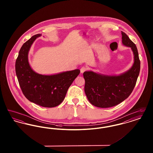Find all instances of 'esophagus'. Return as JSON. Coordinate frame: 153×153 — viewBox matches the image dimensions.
<instances>
[{
    "label": "esophagus",
    "mask_w": 153,
    "mask_h": 153,
    "mask_svg": "<svg viewBox=\"0 0 153 153\" xmlns=\"http://www.w3.org/2000/svg\"><path fill=\"white\" fill-rule=\"evenodd\" d=\"M88 69V68H87V66H82L80 69V72H81V73H83L84 72L87 71Z\"/></svg>",
    "instance_id": "1"
}]
</instances>
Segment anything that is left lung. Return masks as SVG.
<instances>
[{"mask_svg": "<svg viewBox=\"0 0 153 153\" xmlns=\"http://www.w3.org/2000/svg\"><path fill=\"white\" fill-rule=\"evenodd\" d=\"M122 43L130 47L134 55L131 69L119 76H105L93 72H85V93L88 100L100 108L115 106L131 95L138 77L140 62L137 48L128 36L122 31Z\"/></svg>", "mask_w": 153, "mask_h": 153, "instance_id": "left-lung-1", "label": "left lung"}]
</instances>
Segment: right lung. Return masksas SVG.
<instances>
[{"label": "right lung", "mask_w": 153, "mask_h": 153, "mask_svg": "<svg viewBox=\"0 0 153 153\" xmlns=\"http://www.w3.org/2000/svg\"><path fill=\"white\" fill-rule=\"evenodd\" d=\"M41 34L32 36L22 45L15 62V72L25 96L30 102L44 107L60 104L68 89L80 74L79 69L46 76L34 72L28 62V53L33 42Z\"/></svg>", "instance_id": "right-lung-1"}]
</instances>
